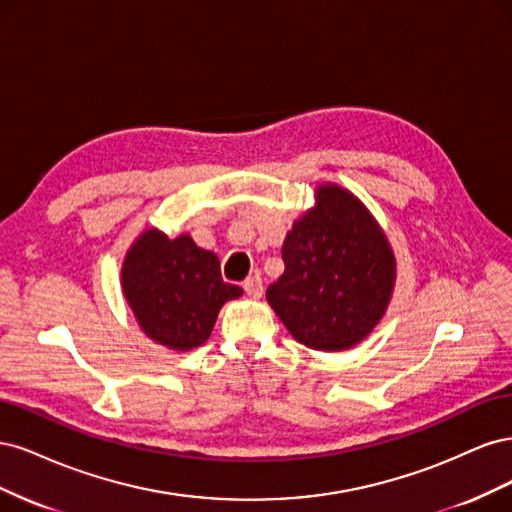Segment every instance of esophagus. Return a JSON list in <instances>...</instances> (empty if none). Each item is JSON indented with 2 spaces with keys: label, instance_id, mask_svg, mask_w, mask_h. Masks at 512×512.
<instances>
[{
  "label": "esophagus",
  "instance_id": "1",
  "mask_svg": "<svg viewBox=\"0 0 512 512\" xmlns=\"http://www.w3.org/2000/svg\"><path fill=\"white\" fill-rule=\"evenodd\" d=\"M243 290H245L247 294H250L252 299H260V297H262V290H265V288H262V280H260L258 275H250V277H247V280L243 282Z\"/></svg>",
  "mask_w": 512,
  "mask_h": 512
}]
</instances>
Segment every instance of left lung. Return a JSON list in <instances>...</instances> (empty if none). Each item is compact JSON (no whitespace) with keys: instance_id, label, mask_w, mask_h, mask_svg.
Instances as JSON below:
<instances>
[{"instance_id":"8db88e82","label":"left lung","mask_w":512,"mask_h":512,"mask_svg":"<svg viewBox=\"0 0 512 512\" xmlns=\"http://www.w3.org/2000/svg\"><path fill=\"white\" fill-rule=\"evenodd\" d=\"M316 205L282 245L284 273L267 301L307 348L348 350L378 327L391 303L397 262L371 211L350 190L320 183Z\"/></svg>"}]
</instances>
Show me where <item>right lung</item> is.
<instances>
[{"mask_svg": "<svg viewBox=\"0 0 512 512\" xmlns=\"http://www.w3.org/2000/svg\"><path fill=\"white\" fill-rule=\"evenodd\" d=\"M121 292L151 342L177 352L205 344L222 305L243 294L222 280L220 258L188 232L170 239L158 228L143 230L130 245Z\"/></svg>", "mask_w": 512, "mask_h": 512, "instance_id": "1", "label": "right lung"}]
</instances>
